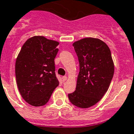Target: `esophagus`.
Segmentation results:
<instances>
[{
  "mask_svg": "<svg viewBox=\"0 0 134 134\" xmlns=\"http://www.w3.org/2000/svg\"><path fill=\"white\" fill-rule=\"evenodd\" d=\"M62 79H63V81H66V80L67 79V76H63V78H62Z\"/></svg>",
  "mask_w": 134,
  "mask_h": 134,
  "instance_id": "34e87169",
  "label": "esophagus"
}]
</instances>
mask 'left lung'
Masks as SVG:
<instances>
[{
	"mask_svg": "<svg viewBox=\"0 0 134 134\" xmlns=\"http://www.w3.org/2000/svg\"><path fill=\"white\" fill-rule=\"evenodd\" d=\"M79 62L76 90L68 94L71 104L81 108L94 106L108 90L114 74L110 48L99 39L88 37L73 44Z\"/></svg>",
	"mask_w": 134,
	"mask_h": 134,
	"instance_id": "obj_1",
	"label": "left lung"
}]
</instances>
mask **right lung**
Instances as JSON below:
<instances>
[{"label":"right lung","mask_w":134,"mask_h":134,"mask_svg":"<svg viewBox=\"0 0 134 134\" xmlns=\"http://www.w3.org/2000/svg\"><path fill=\"white\" fill-rule=\"evenodd\" d=\"M59 42L43 36H34L24 43L15 63L18 89L31 106H42L48 102L59 81L54 59Z\"/></svg>","instance_id":"obj_1"}]
</instances>
